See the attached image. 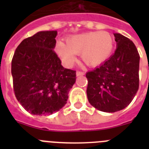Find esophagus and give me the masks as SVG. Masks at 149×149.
Returning a JSON list of instances; mask_svg holds the SVG:
<instances>
[{"label":"esophagus","mask_w":149,"mask_h":149,"mask_svg":"<svg viewBox=\"0 0 149 149\" xmlns=\"http://www.w3.org/2000/svg\"><path fill=\"white\" fill-rule=\"evenodd\" d=\"M76 75H77V76H83V75H84V72H81V71H77V72H76Z\"/></svg>","instance_id":"1"}]
</instances>
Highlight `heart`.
<instances>
[{
  "instance_id": "obj_1",
  "label": "heart",
  "mask_w": 149,
  "mask_h": 149,
  "mask_svg": "<svg viewBox=\"0 0 149 149\" xmlns=\"http://www.w3.org/2000/svg\"><path fill=\"white\" fill-rule=\"evenodd\" d=\"M113 48V37L107 31L72 36L67 38L66 43L58 41L56 44V54L67 66H71L76 61V54H81L87 65H99L108 60Z\"/></svg>"
}]
</instances>
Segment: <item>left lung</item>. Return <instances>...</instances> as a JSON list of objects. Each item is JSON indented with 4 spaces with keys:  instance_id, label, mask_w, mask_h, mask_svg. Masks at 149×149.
I'll return each instance as SVG.
<instances>
[{
    "instance_id": "1",
    "label": "left lung",
    "mask_w": 149,
    "mask_h": 149,
    "mask_svg": "<svg viewBox=\"0 0 149 149\" xmlns=\"http://www.w3.org/2000/svg\"><path fill=\"white\" fill-rule=\"evenodd\" d=\"M116 49L98 68L88 72V101L100 111L114 113L131 103L139 89V55L132 41L114 33Z\"/></svg>"
}]
</instances>
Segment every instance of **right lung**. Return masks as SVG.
<instances>
[{"mask_svg":"<svg viewBox=\"0 0 149 149\" xmlns=\"http://www.w3.org/2000/svg\"><path fill=\"white\" fill-rule=\"evenodd\" d=\"M56 30L40 31L24 39L12 60L14 93L33 115H51L67 103L76 72L63 68L54 49Z\"/></svg>","mask_w":149,"mask_h":149,"instance_id":"obj_1","label":"right lung"}]
</instances>
